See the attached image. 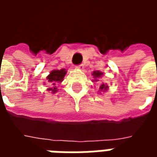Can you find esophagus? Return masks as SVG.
Here are the masks:
<instances>
[{"label":"esophagus","instance_id":"1","mask_svg":"<svg viewBox=\"0 0 157 157\" xmlns=\"http://www.w3.org/2000/svg\"><path fill=\"white\" fill-rule=\"evenodd\" d=\"M75 68L78 69V70H83V69H84V65H83V64H82V65H77Z\"/></svg>","mask_w":157,"mask_h":157}]
</instances>
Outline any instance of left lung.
Returning <instances> with one entry per match:
<instances>
[{
    "label": "left lung",
    "mask_w": 157,
    "mask_h": 157,
    "mask_svg": "<svg viewBox=\"0 0 157 157\" xmlns=\"http://www.w3.org/2000/svg\"><path fill=\"white\" fill-rule=\"evenodd\" d=\"M103 75V73L101 71H93L92 72V75H93V77H94V80H93V82H98V79L100 78L102 75ZM109 88V86L107 85V84H104V83H102L100 86H99V90H100V92H105L107 91Z\"/></svg>",
    "instance_id": "8db88e82"
}]
</instances>
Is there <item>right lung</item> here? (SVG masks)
<instances>
[{
  "instance_id": "right-lung-1",
  "label": "right lung",
  "mask_w": 157,
  "mask_h": 157,
  "mask_svg": "<svg viewBox=\"0 0 157 157\" xmlns=\"http://www.w3.org/2000/svg\"><path fill=\"white\" fill-rule=\"evenodd\" d=\"M66 71L65 69H61V70H55L52 71L49 75L47 76V82H48L50 85L52 86V87L48 88V91H51L52 93H55L57 92V88H56V85L57 83H60L63 81V79L65 77V74H66Z\"/></svg>"
}]
</instances>
